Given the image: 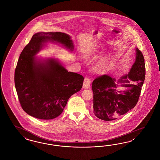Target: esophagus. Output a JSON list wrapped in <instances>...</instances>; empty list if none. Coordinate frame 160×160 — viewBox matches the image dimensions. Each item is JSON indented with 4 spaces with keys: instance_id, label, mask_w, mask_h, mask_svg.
I'll return each instance as SVG.
<instances>
[{
    "instance_id": "esophagus-1",
    "label": "esophagus",
    "mask_w": 160,
    "mask_h": 160,
    "mask_svg": "<svg viewBox=\"0 0 160 160\" xmlns=\"http://www.w3.org/2000/svg\"><path fill=\"white\" fill-rule=\"evenodd\" d=\"M91 79L89 78H85L83 83V88L85 89H88L91 86Z\"/></svg>"
}]
</instances>
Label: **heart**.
Instances as JSON below:
<instances>
[{
    "label": "heart",
    "mask_w": 160,
    "mask_h": 160,
    "mask_svg": "<svg viewBox=\"0 0 160 160\" xmlns=\"http://www.w3.org/2000/svg\"><path fill=\"white\" fill-rule=\"evenodd\" d=\"M112 65V61L110 59V57H105L101 60L98 64L97 69L99 72H103L108 69Z\"/></svg>",
    "instance_id": "b5f03b06"
}]
</instances>
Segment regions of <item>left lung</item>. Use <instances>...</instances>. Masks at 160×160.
<instances>
[{"mask_svg": "<svg viewBox=\"0 0 160 160\" xmlns=\"http://www.w3.org/2000/svg\"><path fill=\"white\" fill-rule=\"evenodd\" d=\"M136 61L130 71L118 82L130 83L127 79L128 78L136 82V85H122V87H128L130 89L123 92L118 91L115 79L106 74L98 77L92 82V108L98 118L105 121L114 120L133 109L137 104L145 79L146 67L141 51L136 48Z\"/></svg>", "mask_w": 160, "mask_h": 160, "instance_id": "1", "label": "left lung"}]
</instances>
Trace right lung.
<instances>
[{
    "label": "right lung",
    "mask_w": 160,
    "mask_h": 160,
    "mask_svg": "<svg viewBox=\"0 0 160 160\" xmlns=\"http://www.w3.org/2000/svg\"><path fill=\"white\" fill-rule=\"evenodd\" d=\"M58 42L70 50L73 43L61 32H37L21 52L14 72V83L23 110L42 120L54 119L62 112L69 98L79 91L84 78L68 72L54 59L44 62L34 57L44 42Z\"/></svg>",
    "instance_id": "obj_1"
}]
</instances>
